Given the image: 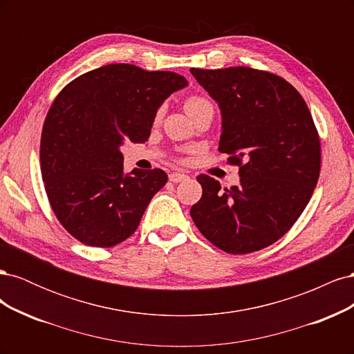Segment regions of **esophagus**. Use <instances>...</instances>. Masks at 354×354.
<instances>
[{
	"label": "esophagus",
	"mask_w": 354,
	"mask_h": 354,
	"mask_svg": "<svg viewBox=\"0 0 354 354\" xmlns=\"http://www.w3.org/2000/svg\"><path fill=\"white\" fill-rule=\"evenodd\" d=\"M189 177L186 176V174H183V173H173V174H169V181H173V183H180V181H183V180H187Z\"/></svg>",
	"instance_id": "34e87169"
}]
</instances>
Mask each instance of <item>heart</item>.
Masks as SVG:
<instances>
[{
	"instance_id": "1",
	"label": "heart",
	"mask_w": 354,
	"mask_h": 354,
	"mask_svg": "<svg viewBox=\"0 0 354 354\" xmlns=\"http://www.w3.org/2000/svg\"><path fill=\"white\" fill-rule=\"evenodd\" d=\"M185 108H186V112L189 115H192V113H195V112L202 111V109H211V111H214V104H212V102L208 97H205V95L192 94V95H189V97L186 99ZM160 113H162V111H158L156 120H159Z\"/></svg>"
}]
</instances>
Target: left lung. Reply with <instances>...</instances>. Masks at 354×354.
<instances>
[{
  "label": "left lung",
  "mask_w": 354,
  "mask_h": 354,
  "mask_svg": "<svg viewBox=\"0 0 354 354\" xmlns=\"http://www.w3.org/2000/svg\"><path fill=\"white\" fill-rule=\"evenodd\" d=\"M221 111L218 151L239 167L241 183L221 189L201 174L190 208L196 227L229 254L266 248L301 216L320 173V140L304 99L274 73L245 66L192 68Z\"/></svg>",
  "instance_id": "1"
}]
</instances>
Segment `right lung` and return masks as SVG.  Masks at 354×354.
Here are the masks:
<instances>
[{"instance_id":"obj_1","label":"right lung","mask_w":354,"mask_h":354,"mask_svg":"<svg viewBox=\"0 0 354 354\" xmlns=\"http://www.w3.org/2000/svg\"><path fill=\"white\" fill-rule=\"evenodd\" d=\"M185 77L115 63L82 73L53 102L41 134V174L57 220L80 242L109 248L130 238L167 183L165 171L124 174L120 147L145 143L156 111Z\"/></svg>"}]
</instances>
